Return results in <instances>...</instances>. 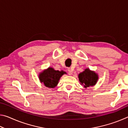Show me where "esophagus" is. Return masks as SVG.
Segmentation results:
<instances>
[{"mask_svg": "<svg viewBox=\"0 0 128 128\" xmlns=\"http://www.w3.org/2000/svg\"><path fill=\"white\" fill-rule=\"evenodd\" d=\"M68 73H69V74H72V73H73V70H72V69L71 68H68Z\"/></svg>", "mask_w": 128, "mask_h": 128, "instance_id": "esophagus-1", "label": "esophagus"}]
</instances>
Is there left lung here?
Masks as SVG:
<instances>
[{
  "label": "left lung",
  "mask_w": 128,
  "mask_h": 128,
  "mask_svg": "<svg viewBox=\"0 0 128 128\" xmlns=\"http://www.w3.org/2000/svg\"><path fill=\"white\" fill-rule=\"evenodd\" d=\"M79 81L84 88H88L95 85L98 79V75L89 69H86L84 72L78 74Z\"/></svg>",
  "instance_id": "left-lung-1"
}]
</instances>
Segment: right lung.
Listing matches in <instances>:
<instances>
[{
	"label": "right lung",
	"mask_w": 128,
	"mask_h": 128,
	"mask_svg": "<svg viewBox=\"0 0 128 128\" xmlns=\"http://www.w3.org/2000/svg\"><path fill=\"white\" fill-rule=\"evenodd\" d=\"M66 72L64 71L55 70L53 68H48L46 70L40 73L39 78L46 87L54 88L58 85L60 78Z\"/></svg>",
	"instance_id": "1"
}]
</instances>
